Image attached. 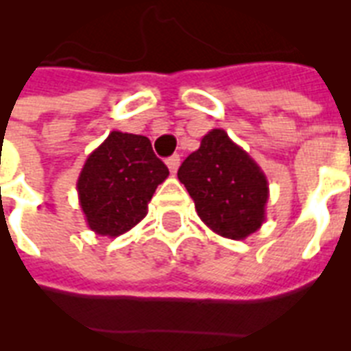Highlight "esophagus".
Masks as SVG:
<instances>
[{
    "mask_svg": "<svg viewBox=\"0 0 351 351\" xmlns=\"http://www.w3.org/2000/svg\"><path fill=\"white\" fill-rule=\"evenodd\" d=\"M165 164H167L171 173L175 175L176 169H178V165H180V154H173V156H169V158L165 160Z\"/></svg>",
    "mask_w": 351,
    "mask_h": 351,
    "instance_id": "obj_1",
    "label": "esophagus"
}]
</instances>
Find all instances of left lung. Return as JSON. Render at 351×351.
<instances>
[{
  "instance_id": "1",
  "label": "left lung",
  "mask_w": 351,
  "mask_h": 351,
  "mask_svg": "<svg viewBox=\"0 0 351 351\" xmlns=\"http://www.w3.org/2000/svg\"><path fill=\"white\" fill-rule=\"evenodd\" d=\"M178 180L204 224L220 237L244 240L266 220V175L224 129L202 138L200 147L180 165Z\"/></svg>"
}]
</instances>
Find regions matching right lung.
Returning <instances> with one entry per match:
<instances>
[{"instance_id":"right-lung-1","label":"right lung","mask_w":351,"mask_h":351,"mask_svg":"<svg viewBox=\"0 0 351 351\" xmlns=\"http://www.w3.org/2000/svg\"><path fill=\"white\" fill-rule=\"evenodd\" d=\"M167 176L147 136L112 131L87 156L76 182L87 226L101 237L123 234L147 215V204Z\"/></svg>"}]
</instances>
